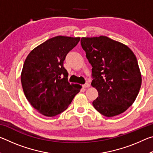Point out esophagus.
Wrapping results in <instances>:
<instances>
[{"instance_id": "obj_1", "label": "esophagus", "mask_w": 153, "mask_h": 153, "mask_svg": "<svg viewBox=\"0 0 153 153\" xmlns=\"http://www.w3.org/2000/svg\"><path fill=\"white\" fill-rule=\"evenodd\" d=\"M89 87H90V84H88V83H86V84L83 85V88H89Z\"/></svg>"}]
</instances>
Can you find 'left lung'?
<instances>
[{
	"label": "left lung",
	"instance_id": "left-lung-1",
	"mask_svg": "<svg viewBox=\"0 0 153 153\" xmlns=\"http://www.w3.org/2000/svg\"><path fill=\"white\" fill-rule=\"evenodd\" d=\"M82 48L92 67L91 85L98 97L95 109L108 117L120 115L135 101L142 84L138 61L128 46L107 36L81 39Z\"/></svg>",
	"mask_w": 153,
	"mask_h": 153
}]
</instances>
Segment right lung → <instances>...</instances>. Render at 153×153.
Instances as JSON below:
<instances>
[{
    "instance_id": "right-lung-1",
    "label": "right lung",
    "mask_w": 153,
    "mask_h": 153,
    "mask_svg": "<svg viewBox=\"0 0 153 153\" xmlns=\"http://www.w3.org/2000/svg\"><path fill=\"white\" fill-rule=\"evenodd\" d=\"M79 40L55 36L36 46L25 59L21 74L23 90L28 102L43 115L53 117L66 110L82 88L69 84L63 67L67 53Z\"/></svg>"
}]
</instances>
